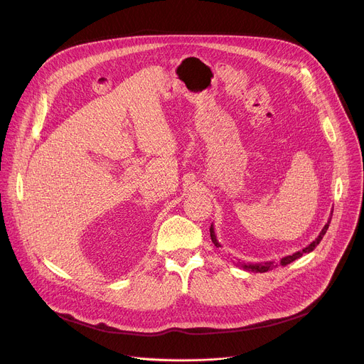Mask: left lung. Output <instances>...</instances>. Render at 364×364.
<instances>
[{
  "label": "left lung",
  "instance_id": "1",
  "mask_svg": "<svg viewBox=\"0 0 364 364\" xmlns=\"http://www.w3.org/2000/svg\"><path fill=\"white\" fill-rule=\"evenodd\" d=\"M333 210V209H332ZM331 218H332V212H331V215H329V218H328V223L325 224V227L322 228V231L319 232V235L314 238L311 243L309 245V246H306L303 250H299V252H296V253H293V255H288V256H285V257H282V259H279V262H277V260H266V262H260V263H245V262H237V266H240V268H243L245 271H252V272H268V271H272L274 268H278L279 264H282V266H285V264H288V263H291V262H294L296 259H299V257H301L304 253H310V252H313L314 249H316V246L321 243V240L323 238V235L326 234V230H328V227H329V223H331ZM210 238H212V243L216 246V247H221V243L220 241L216 240V235H215V230H213V224L210 225Z\"/></svg>",
  "mask_w": 364,
  "mask_h": 364
}]
</instances>
